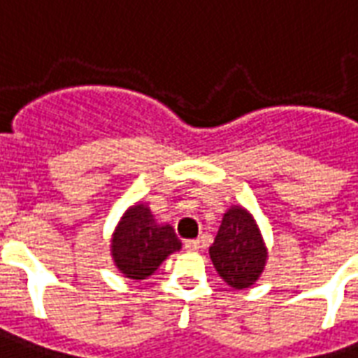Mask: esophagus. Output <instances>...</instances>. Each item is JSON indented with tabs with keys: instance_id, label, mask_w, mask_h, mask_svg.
<instances>
[{
	"instance_id": "1",
	"label": "esophagus",
	"mask_w": 358,
	"mask_h": 358,
	"mask_svg": "<svg viewBox=\"0 0 358 358\" xmlns=\"http://www.w3.org/2000/svg\"><path fill=\"white\" fill-rule=\"evenodd\" d=\"M184 248H186L187 252H197L201 248V243L195 239H189V241H184Z\"/></svg>"
}]
</instances>
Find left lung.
<instances>
[{
  "instance_id": "left-lung-1",
  "label": "left lung",
  "mask_w": 358,
  "mask_h": 358,
  "mask_svg": "<svg viewBox=\"0 0 358 358\" xmlns=\"http://www.w3.org/2000/svg\"><path fill=\"white\" fill-rule=\"evenodd\" d=\"M208 254L220 277L235 290H246L260 279L267 264V246L245 206L227 208Z\"/></svg>"
}]
</instances>
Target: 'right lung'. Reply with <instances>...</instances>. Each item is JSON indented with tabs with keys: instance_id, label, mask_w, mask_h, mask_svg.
<instances>
[{
	"instance_id": "obj_1",
	"label": "right lung",
	"mask_w": 358,
	"mask_h": 358,
	"mask_svg": "<svg viewBox=\"0 0 358 358\" xmlns=\"http://www.w3.org/2000/svg\"><path fill=\"white\" fill-rule=\"evenodd\" d=\"M180 248L182 243L174 227L171 224H157L144 201L127 208L113 229L110 243L113 264L127 279L132 280L148 279Z\"/></svg>"
}]
</instances>
